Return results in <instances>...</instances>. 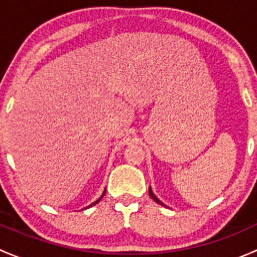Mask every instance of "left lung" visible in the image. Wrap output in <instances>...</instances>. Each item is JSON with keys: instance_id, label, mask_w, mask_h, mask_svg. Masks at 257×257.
I'll use <instances>...</instances> for the list:
<instances>
[{"instance_id": "1", "label": "left lung", "mask_w": 257, "mask_h": 257, "mask_svg": "<svg viewBox=\"0 0 257 257\" xmlns=\"http://www.w3.org/2000/svg\"><path fill=\"white\" fill-rule=\"evenodd\" d=\"M149 195L152 196V199H153V200L155 201V203H158V204H160V205H163V203H162V201H159V200H158V199H157V196H155L154 194H153L152 189H149Z\"/></svg>"}]
</instances>
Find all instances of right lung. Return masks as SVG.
I'll use <instances>...</instances> for the list:
<instances>
[{
  "label": "right lung",
  "instance_id": "1",
  "mask_svg": "<svg viewBox=\"0 0 257 257\" xmlns=\"http://www.w3.org/2000/svg\"><path fill=\"white\" fill-rule=\"evenodd\" d=\"M104 193H105V191H104ZM104 193H103V195H104ZM103 195H102V196H100V198H99V199H98V200H97V201H94V203H93V204H92V205H94V204H97V203H98V201H99V200H100V199H102V198H103ZM92 205H89V206H92ZM89 206H88V208H89Z\"/></svg>",
  "mask_w": 257,
  "mask_h": 257
}]
</instances>
